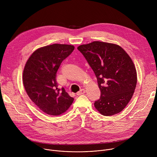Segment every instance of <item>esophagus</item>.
Masks as SVG:
<instances>
[{"instance_id":"obj_1","label":"esophagus","mask_w":157,"mask_h":157,"mask_svg":"<svg viewBox=\"0 0 157 157\" xmlns=\"http://www.w3.org/2000/svg\"><path fill=\"white\" fill-rule=\"evenodd\" d=\"M85 93H86L85 89H81V90H80L79 91H78V92L76 93V94H77L78 96H79V95H81V94H84Z\"/></svg>"}]
</instances>
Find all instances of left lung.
I'll use <instances>...</instances> for the list:
<instances>
[{
  "mask_svg": "<svg viewBox=\"0 0 157 157\" xmlns=\"http://www.w3.org/2000/svg\"><path fill=\"white\" fill-rule=\"evenodd\" d=\"M78 50L95 73L101 95L94 107L105 116L118 114L132 99L137 82V71L127 52L118 44L95 41Z\"/></svg>",
  "mask_w": 157,
  "mask_h": 157,
  "instance_id": "left-lung-1",
  "label": "left lung"
}]
</instances>
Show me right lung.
Segmentation results:
<instances>
[{
    "mask_svg": "<svg viewBox=\"0 0 157 157\" xmlns=\"http://www.w3.org/2000/svg\"><path fill=\"white\" fill-rule=\"evenodd\" d=\"M71 44H53L36 50L23 71V83L33 102L44 113L59 116L68 109L74 98L58 89L56 74L62 61L74 50Z\"/></svg>",
    "mask_w": 157,
    "mask_h": 157,
    "instance_id": "obj_1",
    "label": "right lung"
}]
</instances>
